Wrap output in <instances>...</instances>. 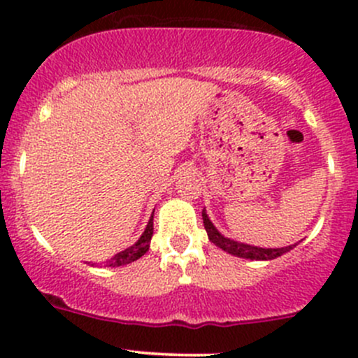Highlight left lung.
<instances>
[{"label":"left lung","instance_id":"obj_1","mask_svg":"<svg viewBox=\"0 0 358 358\" xmlns=\"http://www.w3.org/2000/svg\"><path fill=\"white\" fill-rule=\"evenodd\" d=\"M202 220H204V229L208 232L209 241H211L215 246H218L223 251L230 252V255L237 256V258H246V259H273V258H279L282 256L284 252L291 251L292 248H296V244L292 246H286V248H258V246H249V244L244 243H237V241L229 239V237L222 236V234L216 230V227L213 225L211 220L208 218L206 215V209H202Z\"/></svg>","mask_w":358,"mask_h":358}]
</instances>
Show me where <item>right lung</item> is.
<instances>
[{"label": "right lung", "mask_w": 358, "mask_h": 358, "mask_svg": "<svg viewBox=\"0 0 358 358\" xmlns=\"http://www.w3.org/2000/svg\"><path fill=\"white\" fill-rule=\"evenodd\" d=\"M152 234H154V213H152V216H150L149 223H147L145 232L142 234V237H140V239L136 241L133 246H129L128 249H124V251H121V252H117L115 256H112L106 265L107 266H122V265H128V263H131V262H136L138 258H142V256L149 251Z\"/></svg>", "instance_id": "right-lung-1"}]
</instances>
